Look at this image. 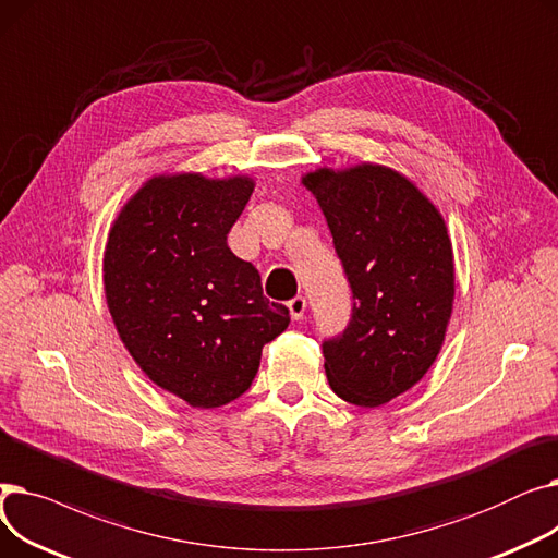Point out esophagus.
Segmentation results:
<instances>
[{
  "label": "esophagus",
  "instance_id": "obj_1",
  "mask_svg": "<svg viewBox=\"0 0 558 558\" xmlns=\"http://www.w3.org/2000/svg\"><path fill=\"white\" fill-rule=\"evenodd\" d=\"M287 307H289L291 318H294V320H301V318H303V314H305V310H307V301H305L303 296H296V299H291V301L287 303Z\"/></svg>",
  "mask_w": 558,
  "mask_h": 558
}]
</instances>
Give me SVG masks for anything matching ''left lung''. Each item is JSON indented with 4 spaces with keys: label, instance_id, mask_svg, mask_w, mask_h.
Listing matches in <instances>:
<instances>
[{
    "label": "left lung",
    "instance_id": "left-lung-1",
    "mask_svg": "<svg viewBox=\"0 0 558 558\" xmlns=\"http://www.w3.org/2000/svg\"><path fill=\"white\" fill-rule=\"evenodd\" d=\"M353 289L348 328L324 341L332 391L379 407L421 383L444 345L454 303L446 221L402 173L383 165L303 175Z\"/></svg>",
    "mask_w": 558,
    "mask_h": 558
}]
</instances>
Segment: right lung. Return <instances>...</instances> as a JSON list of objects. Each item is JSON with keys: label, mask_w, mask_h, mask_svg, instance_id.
<instances>
[{"label": "right lung", "mask_w": 558, "mask_h": 558, "mask_svg": "<svg viewBox=\"0 0 558 558\" xmlns=\"http://www.w3.org/2000/svg\"><path fill=\"white\" fill-rule=\"evenodd\" d=\"M253 187L248 175H154L108 232L104 289L120 339L151 383L198 409L240 398L264 343L289 326L226 242Z\"/></svg>", "instance_id": "1"}]
</instances>
